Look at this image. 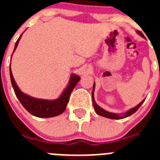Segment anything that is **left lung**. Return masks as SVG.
I'll return each instance as SVG.
<instances>
[{
    "instance_id": "left-lung-1",
    "label": "left lung",
    "mask_w": 160,
    "mask_h": 160,
    "mask_svg": "<svg viewBox=\"0 0 160 160\" xmlns=\"http://www.w3.org/2000/svg\"><path fill=\"white\" fill-rule=\"evenodd\" d=\"M137 32H138V34L140 35V36H142V38H144V35L142 34V32H140V31L137 30ZM94 87H95V85L94 84V87H93V90H92V102H93V106H94V110H95L96 113H97L98 114H99V115H101V116H103V117H106V118H112V119H121V118H127V117L130 116V115H131L132 114H134V113L135 112V111H137V110H138L139 107H141V105L142 104V102H144V100H142V102H141L138 105H137L136 107H135L134 108L131 109V110H129V111H128L127 113H125V114H123V115H118V114H114V113H111V112H108V111H105V110H103L102 107H100L98 105L97 103L95 102V101H94Z\"/></svg>"
}]
</instances>
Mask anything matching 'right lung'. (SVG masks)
Listing matches in <instances>:
<instances>
[{"label": "right lung", "instance_id": "right-lung-1", "mask_svg": "<svg viewBox=\"0 0 160 160\" xmlns=\"http://www.w3.org/2000/svg\"><path fill=\"white\" fill-rule=\"evenodd\" d=\"M22 34H21L20 38L17 41L13 52L15 51V49L18 45V42L20 41V38H22ZM9 73H10V78L12 88H13L15 94L19 99L20 102L22 103V105L25 107V110L28 112H29L34 116L39 117V118H50V117L57 116V115H59V114L64 112L66 108V105L69 102V98H70V95L71 94L72 90H73V88L75 87L77 83L80 80L79 76L72 74L68 87L65 89L62 95L58 99L44 100L30 97V96L22 93L18 88V85L16 84V82L14 80L10 66H9Z\"/></svg>", "mask_w": 160, "mask_h": 160}]
</instances>
